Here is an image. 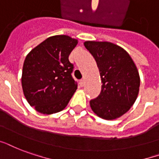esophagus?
I'll list each match as a JSON object with an SVG mask.
<instances>
[{
	"instance_id": "esophagus-1",
	"label": "esophagus",
	"mask_w": 159,
	"mask_h": 159,
	"mask_svg": "<svg viewBox=\"0 0 159 159\" xmlns=\"http://www.w3.org/2000/svg\"><path fill=\"white\" fill-rule=\"evenodd\" d=\"M84 83H85V82H84V80H81L80 81V85L82 87L84 86Z\"/></svg>"
}]
</instances>
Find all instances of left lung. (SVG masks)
<instances>
[{
  "instance_id": "1",
  "label": "left lung",
  "mask_w": 159,
  "mask_h": 159,
  "mask_svg": "<svg viewBox=\"0 0 159 159\" xmlns=\"http://www.w3.org/2000/svg\"><path fill=\"white\" fill-rule=\"evenodd\" d=\"M95 58L101 78V92L89 101L95 115L105 120L117 119L128 111L139 92L140 76L129 53L110 42L85 41Z\"/></svg>"
}]
</instances>
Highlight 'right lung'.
I'll list each match as a JSON object with an SVG mask.
<instances>
[{"mask_svg": "<svg viewBox=\"0 0 159 159\" xmlns=\"http://www.w3.org/2000/svg\"><path fill=\"white\" fill-rule=\"evenodd\" d=\"M77 44L78 40L70 36H52L27 53L21 87L27 102L39 113L61 111L76 91L69 55Z\"/></svg>", "mask_w": 159, "mask_h": 159, "instance_id": "1", "label": "right lung"}]
</instances>
